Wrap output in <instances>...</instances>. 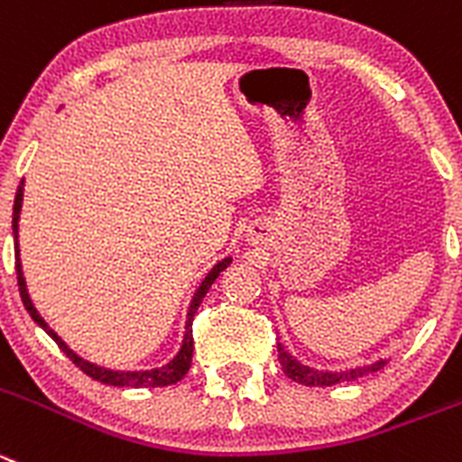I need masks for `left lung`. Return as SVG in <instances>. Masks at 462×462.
I'll return each mask as SVG.
<instances>
[{"label": "left lung", "mask_w": 462, "mask_h": 462, "mask_svg": "<svg viewBox=\"0 0 462 462\" xmlns=\"http://www.w3.org/2000/svg\"><path fill=\"white\" fill-rule=\"evenodd\" d=\"M278 360L280 367H282L284 376H290L291 381L300 383V385L308 387H326V385H337L344 381H357V378L367 376V374L378 372L387 365V360H376L372 365H360V367L344 369V372H328V369H314L303 365V362L296 360L290 351H284L282 344H278Z\"/></svg>", "instance_id": "8db88e82"}]
</instances>
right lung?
I'll use <instances>...</instances> for the list:
<instances>
[{
    "mask_svg": "<svg viewBox=\"0 0 462 462\" xmlns=\"http://www.w3.org/2000/svg\"><path fill=\"white\" fill-rule=\"evenodd\" d=\"M23 196H24V180L20 182V187H17L15 205H13V239H15L17 287H20V299H23V303H24V308H27L29 317H32L33 321H36L38 326H41V328L45 330V333L50 335V337L54 339L56 344H59V348H61V351L66 353V356L70 357L72 362H75L77 367H79L81 372L86 374V376L93 378V381H100V383H105V385H114V387H163V385H172V383L182 381V378L187 376L189 367H191V357H193V330H191L193 317H196L198 308H200L202 299H205V294L209 291L211 284H214V280L221 275V271H226L227 266H230L232 257H226V260H221L218 264H214V269H211L209 273L205 275V280L200 282V287L196 290V294H193L191 303H189L187 323H184L182 346H180L178 356L172 357L171 362H166V365H162V367L143 369V372H116V369L100 367V365H93V362H88V360H84V357L77 356V353L72 351V348H68V344L63 342V339L59 337V335H56L54 330L50 328V326H47L45 319L38 314V310L33 308L32 299H29L27 282H24L23 262H20V244H17V221H20V211H23Z\"/></svg>",
    "mask_w": 462,
    "mask_h": 462,
    "instance_id": "add662e5",
    "label": "right lung"
}]
</instances>
